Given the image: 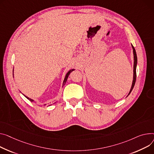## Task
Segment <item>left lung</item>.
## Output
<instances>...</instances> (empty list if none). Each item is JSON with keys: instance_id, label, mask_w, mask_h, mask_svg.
<instances>
[{"instance_id": "8db88e82", "label": "left lung", "mask_w": 154, "mask_h": 154, "mask_svg": "<svg viewBox=\"0 0 154 154\" xmlns=\"http://www.w3.org/2000/svg\"><path fill=\"white\" fill-rule=\"evenodd\" d=\"M131 46H132V49H133V55H134V66H133V80H132V85H131L130 91L129 92L128 96L131 94V92L133 88H134L135 83H136V67H137V54H136L135 48H134V46H132V44H131Z\"/></svg>"}]
</instances>
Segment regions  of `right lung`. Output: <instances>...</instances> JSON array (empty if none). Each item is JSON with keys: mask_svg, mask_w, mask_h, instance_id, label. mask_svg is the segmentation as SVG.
Masks as SVG:
<instances>
[{"mask_svg": "<svg viewBox=\"0 0 154 154\" xmlns=\"http://www.w3.org/2000/svg\"><path fill=\"white\" fill-rule=\"evenodd\" d=\"M75 69H70V70H69L67 72V74H66V76H65V78H64V81H63V87H64V85L66 84V82H67V79H68V77H69V75H70V74L72 72L73 70H74ZM28 100H29L30 101H32V102H34L35 101L33 100V99H31V98H28V97H26V96H25V95H23ZM56 103V102H54V103ZM45 105H46V104H45ZM50 105H49V106H50Z\"/></svg>", "mask_w": 154, "mask_h": 154, "instance_id": "obj_1", "label": "right lung"}]
</instances>
